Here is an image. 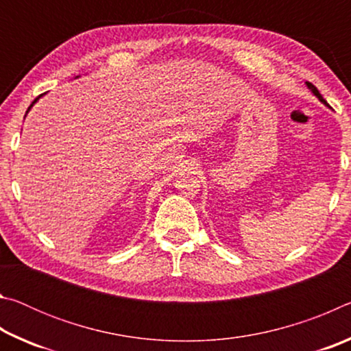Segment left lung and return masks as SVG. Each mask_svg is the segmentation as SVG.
I'll list each match as a JSON object with an SVG mask.
<instances>
[{"instance_id":"left-lung-1","label":"left lung","mask_w":351,"mask_h":351,"mask_svg":"<svg viewBox=\"0 0 351 351\" xmlns=\"http://www.w3.org/2000/svg\"><path fill=\"white\" fill-rule=\"evenodd\" d=\"M306 86H308V90H310L313 94H314V96H316L319 100H320V102H322L325 106H328V108H330V105L328 104H326V100L322 97V96H320V93L317 91V88L316 86H314L313 85V83H310V82H306Z\"/></svg>"}]
</instances>
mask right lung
<instances>
[{"label":"right lung","mask_w":351,"mask_h":351,"mask_svg":"<svg viewBox=\"0 0 351 351\" xmlns=\"http://www.w3.org/2000/svg\"><path fill=\"white\" fill-rule=\"evenodd\" d=\"M77 77H79V75H77ZM41 96H43V94H41ZM41 96H38V97H37V99H35V100H34V102H32V104H31V106H29V108H27V111H26V114H27V112H29V111H31V108H32V106H34V105H35V104H37V102H38V99H40V97H41Z\"/></svg>","instance_id":"1"}]
</instances>
